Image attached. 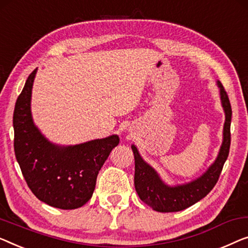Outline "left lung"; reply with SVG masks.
<instances>
[{
	"instance_id": "8db88e82",
	"label": "left lung",
	"mask_w": 248,
	"mask_h": 248,
	"mask_svg": "<svg viewBox=\"0 0 248 248\" xmlns=\"http://www.w3.org/2000/svg\"><path fill=\"white\" fill-rule=\"evenodd\" d=\"M219 88L222 109L225 112V123L222 130V143L214 163L199 178L186 184L169 186L161 179L160 174L146 163L140 154L138 148L132 144L135 159L134 186L140 199L159 213H174L188 208L204 198L217 184L231 146L232 106L227 93L221 82L217 80Z\"/></svg>"
}]
</instances>
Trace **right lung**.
I'll return each instance as SVG.
<instances>
[{"label": "right lung", "instance_id": "add662e5", "mask_svg": "<svg viewBox=\"0 0 248 248\" xmlns=\"http://www.w3.org/2000/svg\"><path fill=\"white\" fill-rule=\"evenodd\" d=\"M37 70L28 77L14 107L16 157L39 200L59 209H76L92 198L98 172L120 138L113 134L76 145L50 142L32 118L31 95Z\"/></svg>", "mask_w": 248, "mask_h": 248}]
</instances>
